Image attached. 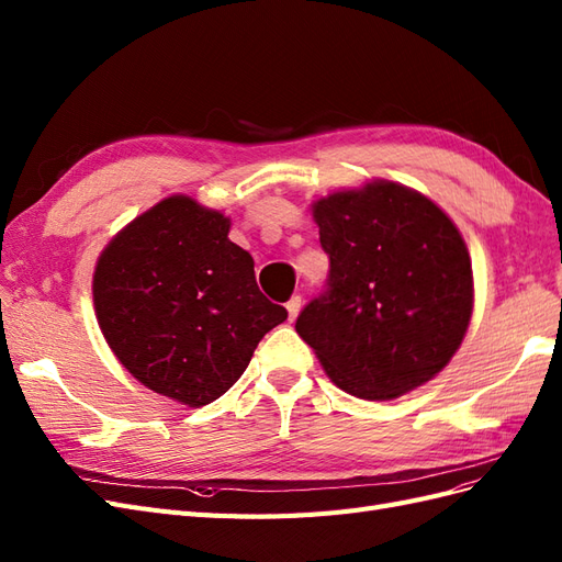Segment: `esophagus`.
<instances>
[{
  "instance_id": "esophagus-1",
  "label": "esophagus",
  "mask_w": 562,
  "mask_h": 562,
  "mask_svg": "<svg viewBox=\"0 0 562 562\" xmlns=\"http://www.w3.org/2000/svg\"><path fill=\"white\" fill-rule=\"evenodd\" d=\"M300 307H302V297H300V295H293L291 300L285 302V310H288V316H291V322H293V318L297 316Z\"/></svg>"
}]
</instances>
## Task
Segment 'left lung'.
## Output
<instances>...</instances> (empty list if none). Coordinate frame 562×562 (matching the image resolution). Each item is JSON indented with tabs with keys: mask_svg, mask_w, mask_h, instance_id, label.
<instances>
[{
	"mask_svg": "<svg viewBox=\"0 0 562 562\" xmlns=\"http://www.w3.org/2000/svg\"><path fill=\"white\" fill-rule=\"evenodd\" d=\"M330 260L295 330L340 390L394 400L457 355L473 314L465 240L426 195L375 179L312 203Z\"/></svg>",
	"mask_w": 562,
	"mask_h": 562,
	"instance_id": "obj_1",
	"label": "left lung"
}]
</instances>
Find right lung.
Returning a JSON list of instances; mask_svg holds the SVG:
<instances>
[{"instance_id": "right-lung-1", "label": "right lung", "mask_w": 562, "mask_h": 562, "mask_svg": "<svg viewBox=\"0 0 562 562\" xmlns=\"http://www.w3.org/2000/svg\"><path fill=\"white\" fill-rule=\"evenodd\" d=\"M229 226L220 210L170 195L115 234L94 269L113 355L148 390L195 408L222 397L288 316L257 288Z\"/></svg>"}]
</instances>
